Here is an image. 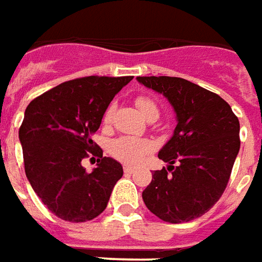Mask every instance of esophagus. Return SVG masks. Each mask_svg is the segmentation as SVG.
<instances>
[{"label":"esophagus","instance_id":"esophagus-1","mask_svg":"<svg viewBox=\"0 0 262 262\" xmlns=\"http://www.w3.org/2000/svg\"><path fill=\"white\" fill-rule=\"evenodd\" d=\"M124 172H125V173H133V172H134V168H131V166H127V165H125V166H124Z\"/></svg>","mask_w":262,"mask_h":262}]
</instances>
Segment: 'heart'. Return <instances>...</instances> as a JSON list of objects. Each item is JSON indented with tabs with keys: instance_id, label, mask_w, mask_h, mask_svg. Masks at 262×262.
<instances>
[{
	"instance_id": "obj_1",
	"label": "heart",
	"mask_w": 262,
	"mask_h": 262,
	"mask_svg": "<svg viewBox=\"0 0 262 262\" xmlns=\"http://www.w3.org/2000/svg\"><path fill=\"white\" fill-rule=\"evenodd\" d=\"M135 105L138 107L141 114L145 117L146 120H157L161 111L159 105L155 100L146 96H138L135 98ZM113 107H108L104 114V122H110L113 117ZM152 142L142 138H135V137H120L111 141L110 154L118 161H121L127 165H137L152 151Z\"/></svg>"
}]
</instances>
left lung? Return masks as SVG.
I'll return each instance as SVG.
<instances>
[{"label": "left lung", "mask_w": 262, "mask_h": 262, "mask_svg": "<svg viewBox=\"0 0 262 262\" xmlns=\"http://www.w3.org/2000/svg\"><path fill=\"white\" fill-rule=\"evenodd\" d=\"M164 94L176 113L173 135L158 157L168 168L154 170L142 192L149 210L168 223L198 219L216 205L240 151V122L227 101L192 81L169 76L137 77Z\"/></svg>", "instance_id": "8db88e82"}]
</instances>
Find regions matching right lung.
I'll return each instance as SVG.
<instances>
[{
    "label": "right lung",
    "mask_w": 262,
    "mask_h": 262,
    "mask_svg": "<svg viewBox=\"0 0 262 262\" xmlns=\"http://www.w3.org/2000/svg\"><path fill=\"white\" fill-rule=\"evenodd\" d=\"M133 76H87L64 81L33 98L19 128L25 173L39 199L59 219L83 223L101 214L122 166L103 157L87 172L81 161L96 155L92 135L107 107Z\"/></svg>",
    "instance_id": "obj_1"
}]
</instances>
